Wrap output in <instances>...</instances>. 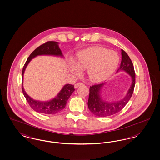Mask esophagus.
<instances>
[{
  "instance_id": "1",
  "label": "esophagus",
  "mask_w": 160,
  "mask_h": 160,
  "mask_svg": "<svg viewBox=\"0 0 160 160\" xmlns=\"http://www.w3.org/2000/svg\"><path fill=\"white\" fill-rule=\"evenodd\" d=\"M82 84H83L82 83H78L75 84H74V88H77L78 87H79V86H82Z\"/></svg>"
}]
</instances>
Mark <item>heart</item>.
<instances>
[{
  "label": "heart",
  "mask_w": 160,
  "mask_h": 160,
  "mask_svg": "<svg viewBox=\"0 0 160 160\" xmlns=\"http://www.w3.org/2000/svg\"><path fill=\"white\" fill-rule=\"evenodd\" d=\"M119 62V56L114 51L100 47H92L79 52L77 61L71 59L70 71L74 75L82 73V69H87L89 78L94 82H99L113 74Z\"/></svg>",
  "instance_id": "obj_1"
}]
</instances>
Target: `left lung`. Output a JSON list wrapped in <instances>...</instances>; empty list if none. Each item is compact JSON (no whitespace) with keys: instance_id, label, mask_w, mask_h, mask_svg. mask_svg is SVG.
<instances>
[{"instance_id":"1","label":"left lung","mask_w":160,"mask_h":160,"mask_svg":"<svg viewBox=\"0 0 160 160\" xmlns=\"http://www.w3.org/2000/svg\"><path fill=\"white\" fill-rule=\"evenodd\" d=\"M122 61L120 67L116 72L124 71L131 78V84L125 96L118 101H109L104 99L102 97V89L106 82H102L90 86L89 95L88 102V108L92 113L99 117H106L116 114L120 112L128 102L133 93L136 75L132 62L127 53L121 50Z\"/></svg>"}]
</instances>
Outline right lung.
I'll return each instance as SVG.
<instances>
[{
  "label": "right lung",
  "instance_id": "right-lung-1",
  "mask_svg": "<svg viewBox=\"0 0 160 160\" xmlns=\"http://www.w3.org/2000/svg\"><path fill=\"white\" fill-rule=\"evenodd\" d=\"M53 56L64 58L62 53L58 42L48 41L45 44L38 47L29 56L26 62L22 71V91L23 95L29 106L35 111L47 114H56L62 111L67 104L70 96L75 91L72 84H66L62 88L58 95L48 101H38L32 98L24 91L23 88V76L26 68L32 59L38 56Z\"/></svg>",
  "mask_w": 160,
  "mask_h": 160
}]
</instances>
